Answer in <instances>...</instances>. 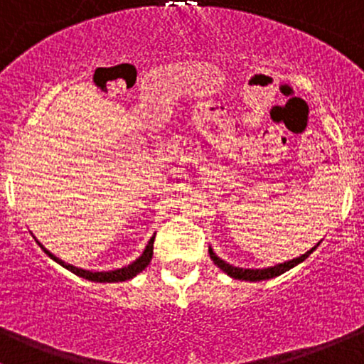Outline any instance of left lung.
<instances>
[{
    "label": "left lung",
    "mask_w": 364,
    "mask_h": 364,
    "mask_svg": "<svg viewBox=\"0 0 364 364\" xmlns=\"http://www.w3.org/2000/svg\"><path fill=\"white\" fill-rule=\"evenodd\" d=\"M319 243H317V245H314L310 250H306V252L301 254L299 257H294V259H289V261H284V263H279L275 266H268V268H240V266H233V264L226 263L224 259H220V257L213 252L212 247H208V254H210V259L217 264V268L223 269V272L226 273V275H230L231 279L247 280V282H259V280H268V279H273V277L282 275V273L289 272V269L294 268V266L303 263V261H305L306 257H309L310 254H312L314 250L319 247Z\"/></svg>",
    "instance_id": "left-lung-1"
}]
</instances>
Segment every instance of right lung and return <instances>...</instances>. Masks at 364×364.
Segmentation results:
<instances>
[{
	"label": "right lung",
	"instance_id": "add662e5",
	"mask_svg": "<svg viewBox=\"0 0 364 364\" xmlns=\"http://www.w3.org/2000/svg\"><path fill=\"white\" fill-rule=\"evenodd\" d=\"M35 238V237H33ZM154 238H156V233L152 235L151 240H149L147 247H145V250L141 252V256L138 257V259H134L133 263H129L127 266H122V268H117V269H110V272H89V269H84V268H78V266H73L70 263H65L63 259H59L58 256H54V254L50 252L48 249H45L42 243L36 240V243H38L40 247H42V250L45 254H47L50 259H54L55 263L61 264L63 268L70 269L71 273H75V275L82 277V279L85 280H91V282H124V280H129L133 279V277H136L138 273L144 272L145 268H147L149 263H151L152 259V249H154Z\"/></svg>",
	"mask_w": 364,
	"mask_h": 364
}]
</instances>
